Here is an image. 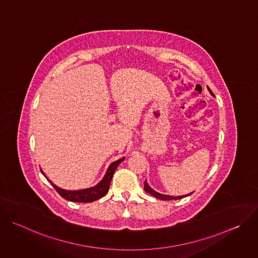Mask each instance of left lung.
Returning <instances> with one entry per match:
<instances>
[{"label":"left lung","mask_w":258,"mask_h":258,"mask_svg":"<svg viewBox=\"0 0 258 258\" xmlns=\"http://www.w3.org/2000/svg\"><path fill=\"white\" fill-rule=\"evenodd\" d=\"M144 190H145L147 193H149L150 195H152V196H154V197H156V198H158V199H160V200L181 199V198H183V197H187V196H189V195L192 194V193H190V194H188V195H182V196H170V195L160 194V193L154 191V190L149 186V183H148V181H147V180H145V182H144Z\"/></svg>","instance_id":"8db88e82"}]
</instances>
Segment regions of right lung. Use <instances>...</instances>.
<instances>
[{
    "label": "right lung",
    "mask_w": 258,
    "mask_h": 258,
    "mask_svg": "<svg viewBox=\"0 0 258 258\" xmlns=\"http://www.w3.org/2000/svg\"><path fill=\"white\" fill-rule=\"evenodd\" d=\"M124 160V157L112 162L111 164L109 165L104 177L97 183L96 186L88 188V189H83V190H75V191H69V190H64L61 189L59 187H57L54 183L45 175L44 171L42 170L43 174L47 177V179L52 183V186L56 189V191L66 200L68 201H72V202H83V203H89V202H93L96 201L100 198H102L103 196H105L108 191H109V187H110V182H111L113 173L116 169V167L120 164V162H122Z\"/></svg>",
    "instance_id": "add662e5"
}]
</instances>
